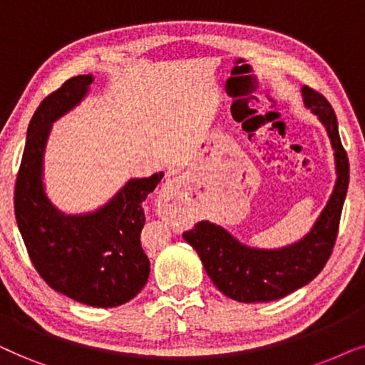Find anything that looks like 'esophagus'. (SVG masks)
Masks as SVG:
<instances>
[{
    "label": "esophagus",
    "instance_id": "34e87169",
    "mask_svg": "<svg viewBox=\"0 0 365 365\" xmlns=\"http://www.w3.org/2000/svg\"><path fill=\"white\" fill-rule=\"evenodd\" d=\"M183 185H185V182H183L182 177L170 178V180H167V183H165V185H163L162 192H163V195L172 197L173 193H177V190H180V188H182Z\"/></svg>",
    "mask_w": 365,
    "mask_h": 365
}]
</instances>
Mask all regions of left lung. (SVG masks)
<instances>
[{
  "label": "left lung",
  "instance_id": "left-lung-1",
  "mask_svg": "<svg viewBox=\"0 0 365 365\" xmlns=\"http://www.w3.org/2000/svg\"><path fill=\"white\" fill-rule=\"evenodd\" d=\"M302 95L305 106L327 130L337 172L332 195L307 235L292 245L265 250L240 244L225 228L208 220L198 222L183 233V239L197 250L213 285L239 302H270L307 285L327 264L337 239L349 187V158L329 101L309 86H304Z\"/></svg>",
  "mask_w": 365,
  "mask_h": 365
}]
</instances>
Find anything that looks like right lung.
I'll return each mask as SVG.
<instances>
[{
    "label": "right lung",
    "instance_id": "right-lung-1",
    "mask_svg": "<svg viewBox=\"0 0 365 365\" xmlns=\"http://www.w3.org/2000/svg\"><path fill=\"white\" fill-rule=\"evenodd\" d=\"M93 80L73 76L36 108L14 187V215L33 265L51 289L91 307H116L132 300L148 280L150 260L140 244L142 203L163 173L132 178L108 203L83 215L58 210L43 185L51 123L85 98Z\"/></svg>",
    "mask_w": 365,
    "mask_h": 365
}]
</instances>
